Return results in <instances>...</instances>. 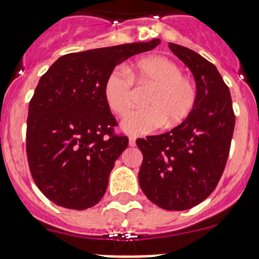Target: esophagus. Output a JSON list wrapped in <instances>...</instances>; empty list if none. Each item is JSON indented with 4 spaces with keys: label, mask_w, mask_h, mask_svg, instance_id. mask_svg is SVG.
I'll return each mask as SVG.
<instances>
[{
    "label": "esophagus",
    "mask_w": 259,
    "mask_h": 259,
    "mask_svg": "<svg viewBox=\"0 0 259 259\" xmlns=\"http://www.w3.org/2000/svg\"><path fill=\"white\" fill-rule=\"evenodd\" d=\"M128 144H130V146L136 145V137H134V136L130 137V139H128Z\"/></svg>",
    "instance_id": "obj_1"
}]
</instances>
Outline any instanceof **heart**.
Returning <instances> with one entry per match:
<instances>
[{"label": "heart", "mask_w": 259, "mask_h": 259, "mask_svg": "<svg viewBox=\"0 0 259 259\" xmlns=\"http://www.w3.org/2000/svg\"><path fill=\"white\" fill-rule=\"evenodd\" d=\"M111 71L104 81L106 106L118 116L127 115L132 106V83L152 87L145 98L146 109L130 114L120 124L128 135H145L164 127H175L192 113L197 92L175 62L164 57H148L124 68ZM127 73L128 76L125 75Z\"/></svg>", "instance_id": "heart-1"}]
</instances>
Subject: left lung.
Masks as SVG:
<instances>
[{
	"mask_svg": "<svg viewBox=\"0 0 259 259\" xmlns=\"http://www.w3.org/2000/svg\"><path fill=\"white\" fill-rule=\"evenodd\" d=\"M168 48L193 74L197 100L188 118L171 131L136 141L144 155L139 183L157 206L182 211L202 202L223 174L235 128L230 89L198 53Z\"/></svg>",
	"mask_w": 259,
	"mask_h": 259,
	"instance_id": "1",
	"label": "left lung"
}]
</instances>
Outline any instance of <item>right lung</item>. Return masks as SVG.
<instances>
[{
  "label": "right lung",
  "instance_id": "add662e5",
  "mask_svg": "<svg viewBox=\"0 0 259 259\" xmlns=\"http://www.w3.org/2000/svg\"><path fill=\"white\" fill-rule=\"evenodd\" d=\"M161 40L70 53L41 76L29 102L27 158L36 185L52 202L84 210L101 201L128 139L104 100L114 67Z\"/></svg>",
  "mask_w": 259,
  "mask_h": 259
}]
</instances>
